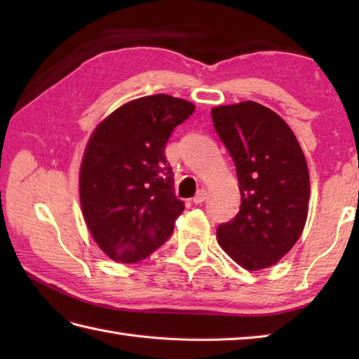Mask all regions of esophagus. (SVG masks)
<instances>
[{"instance_id": "1", "label": "esophagus", "mask_w": 359, "mask_h": 359, "mask_svg": "<svg viewBox=\"0 0 359 359\" xmlns=\"http://www.w3.org/2000/svg\"><path fill=\"white\" fill-rule=\"evenodd\" d=\"M207 199H208V193L205 191V189H199V191H197V194L194 196L193 202H194L196 205H201V203H203Z\"/></svg>"}]
</instances>
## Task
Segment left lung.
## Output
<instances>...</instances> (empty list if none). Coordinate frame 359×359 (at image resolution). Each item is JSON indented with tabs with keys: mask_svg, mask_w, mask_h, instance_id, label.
Returning <instances> with one entry per match:
<instances>
[{
	"mask_svg": "<svg viewBox=\"0 0 359 359\" xmlns=\"http://www.w3.org/2000/svg\"><path fill=\"white\" fill-rule=\"evenodd\" d=\"M211 117L241 189V210L217 226V242L243 269H269L292 250L306 225V157L285 121L256 102L217 106Z\"/></svg>",
	"mask_w": 359,
	"mask_h": 359,
	"instance_id": "8db88e82",
	"label": "left lung"
}]
</instances>
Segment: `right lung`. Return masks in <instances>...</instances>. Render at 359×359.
Here are the masks:
<instances>
[{
  "label": "right lung",
  "instance_id": "right-lung-1",
  "mask_svg": "<svg viewBox=\"0 0 359 359\" xmlns=\"http://www.w3.org/2000/svg\"><path fill=\"white\" fill-rule=\"evenodd\" d=\"M194 104L166 94L137 98L90 135L80 202L90 234L112 261L135 264L170 238L185 203L175 197L165 144Z\"/></svg>",
  "mask_w": 359,
  "mask_h": 359
}]
</instances>
